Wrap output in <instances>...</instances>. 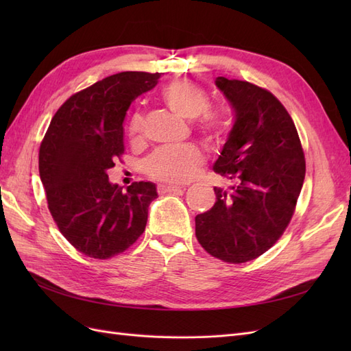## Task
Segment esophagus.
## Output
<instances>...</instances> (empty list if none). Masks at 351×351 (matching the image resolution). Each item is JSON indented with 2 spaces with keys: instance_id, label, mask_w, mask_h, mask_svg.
Masks as SVG:
<instances>
[{
  "instance_id": "34e87169",
  "label": "esophagus",
  "mask_w": 351,
  "mask_h": 351,
  "mask_svg": "<svg viewBox=\"0 0 351 351\" xmlns=\"http://www.w3.org/2000/svg\"><path fill=\"white\" fill-rule=\"evenodd\" d=\"M182 186H174V184H159L158 186V192L159 193H171V192H178V190H182Z\"/></svg>"
}]
</instances>
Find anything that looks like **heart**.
<instances>
[{"label":"heart","instance_id":"b5f03b06","mask_svg":"<svg viewBox=\"0 0 351 351\" xmlns=\"http://www.w3.org/2000/svg\"><path fill=\"white\" fill-rule=\"evenodd\" d=\"M162 101L167 107L187 121L196 120L202 134L210 141L222 139L228 130L230 119L224 108H208V93L192 82H174L162 89ZM129 134L133 142H139L143 134V119L134 114L130 120ZM202 164V156L195 147L159 149L146 159V174L167 183H183L192 178Z\"/></svg>","mask_w":351,"mask_h":351}]
</instances>
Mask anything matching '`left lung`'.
<instances>
[{"label": "left lung", "instance_id": "obj_1", "mask_svg": "<svg viewBox=\"0 0 351 351\" xmlns=\"http://www.w3.org/2000/svg\"><path fill=\"white\" fill-rule=\"evenodd\" d=\"M234 124L214 171L232 183L214 187L215 205L195 218L196 237L209 254L228 263L256 259L271 249L294 214L306 161L295 125L267 89L217 77Z\"/></svg>", "mask_w": 351, "mask_h": 351}]
</instances>
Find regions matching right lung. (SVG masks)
I'll return each instance as SVG.
<instances>
[{
    "label": "right lung",
    "mask_w": 351,
    "mask_h": 351,
    "mask_svg": "<svg viewBox=\"0 0 351 351\" xmlns=\"http://www.w3.org/2000/svg\"><path fill=\"white\" fill-rule=\"evenodd\" d=\"M159 77L123 71L71 95L40 143L39 176L51 215L71 246L89 258H112L145 231L156 186L136 182L123 190L107 173L124 154L127 110Z\"/></svg>",
    "instance_id": "right-lung-1"
}]
</instances>
